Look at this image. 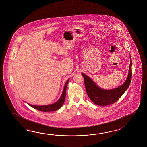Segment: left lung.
<instances>
[{
  "instance_id": "obj_1",
  "label": "left lung",
  "mask_w": 147,
  "mask_h": 147,
  "mask_svg": "<svg viewBox=\"0 0 147 147\" xmlns=\"http://www.w3.org/2000/svg\"><path fill=\"white\" fill-rule=\"evenodd\" d=\"M128 77L125 82L117 88L110 90H105L97 86L88 76L82 73L84 77V83L86 93L93 102L99 106L111 105L117 101L128 88L131 80V59Z\"/></svg>"
}]
</instances>
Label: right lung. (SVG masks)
Wrapping results in <instances>:
<instances>
[{
    "instance_id": "1",
    "label": "right lung",
    "mask_w": 147,
    "mask_h": 147,
    "mask_svg": "<svg viewBox=\"0 0 147 147\" xmlns=\"http://www.w3.org/2000/svg\"><path fill=\"white\" fill-rule=\"evenodd\" d=\"M69 80H67L66 83L65 84L64 88L63 90V93L61 96V98H59V100L57 101V102H55L54 104L49 105H43V106H36V105H30V104H28V105L30 106L31 107H33L34 109H38L40 111H42V112H52V111H55L59 109L63 105L65 99L66 89L67 88V85Z\"/></svg>"
}]
</instances>
